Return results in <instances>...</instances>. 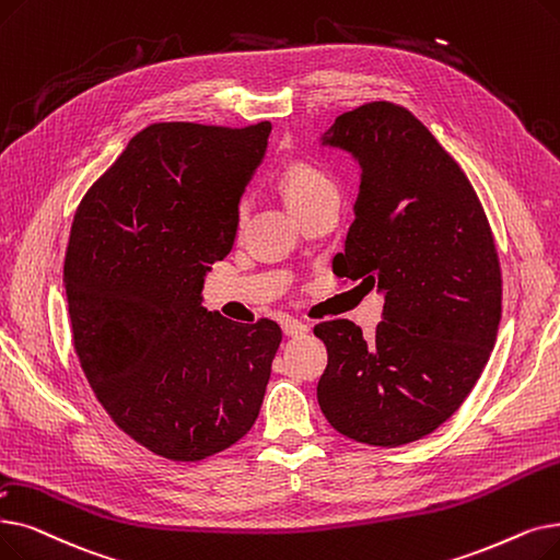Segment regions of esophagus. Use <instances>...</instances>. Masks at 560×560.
Returning <instances> with one entry per match:
<instances>
[{
	"label": "esophagus",
	"instance_id": "obj_1",
	"mask_svg": "<svg viewBox=\"0 0 560 560\" xmlns=\"http://www.w3.org/2000/svg\"><path fill=\"white\" fill-rule=\"evenodd\" d=\"M281 327H283L285 336H302V334L308 331V325H304L302 320H295V318H285L281 323Z\"/></svg>",
	"mask_w": 560,
	"mask_h": 560
}]
</instances>
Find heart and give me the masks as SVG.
Returning a JSON list of instances; mask_svg holds the SVG:
<instances>
[{
	"instance_id": "heart-1",
	"label": "heart",
	"mask_w": 560,
	"mask_h": 560,
	"mask_svg": "<svg viewBox=\"0 0 560 560\" xmlns=\"http://www.w3.org/2000/svg\"><path fill=\"white\" fill-rule=\"evenodd\" d=\"M279 187L283 191L285 201L295 212L304 210L306 206L320 201L325 197H338V187L325 168L304 160L290 162L283 168L279 176ZM245 212H247V206L242 203L237 210V222L245 220Z\"/></svg>"
}]
</instances>
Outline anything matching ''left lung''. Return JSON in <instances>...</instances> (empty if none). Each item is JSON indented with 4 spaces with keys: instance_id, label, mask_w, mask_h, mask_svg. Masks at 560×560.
<instances>
[{
    "instance_id": "obj_1",
    "label": "left lung",
    "mask_w": 560,
    "mask_h": 560,
    "mask_svg": "<svg viewBox=\"0 0 560 560\" xmlns=\"http://www.w3.org/2000/svg\"><path fill=\"white\" fill-rule=\"evenodd\" d=\"M325 145L361 166L354 222L334 272L384 293L382 323L315 325L327 346L323 415L354 442L394 448L465 402L494 348L501 267L478 194L409 109L366 103L340 114Z\"/></svg>"
}]
</instances>
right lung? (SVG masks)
I'll return each instance as SVG.
<instances>
[{
	"label": "right lung",
	"mask_w": 560,
	"mask_h": 560,
	"mask_svg": "<svg viewBox=\"0 0 560 560\" xmlns=\"http://www.w3.org/2000/svg\"><path fill=\"white\" fill-rule=\"evenodd\" d=\"M270 132L267 120L153 124L91 185L70 226L63 283L82 371L112 421L166 459L233 446L270 382L279 325L201 306Z\"/></svg>",
	"instance_id": "obj_1"
}]
</instances>
